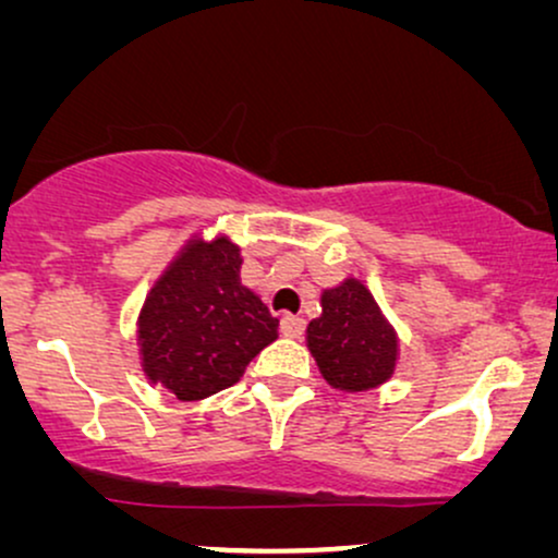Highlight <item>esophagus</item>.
Here are the masks:
<instances>
[{
	"instance_id": "34e87169",
	"label": "esophagus",
	"mask_w": 558,
	"mask_h": 558,
	"mask_svg": "<svg viewBox=\"0 0 558 558\" xmlns=\"http://www.w3.org/2000/svg\"><path fill=\"white\" fill-rule=\"evenodd\" d=\"M281 333H284L287 339H300V336L305 333V318H300V315H284V318H281Z\"/></svg>"
}]
</instances>
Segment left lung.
<instances>
[{
	"label": "left lung",
	"mask_w": 558,
	"mask_h": 558,
	"mask_svg": "<svg viewBox=\"0 0 558 558\" xmlns=\"http://www.w3.org/2000/svg\"><path fill=\"white\" fill-rule=\"evenodd\" d=\"M307 347L323 377L341 390H367L393 375L398 341L373 294L349 279L323 294V315L307 326Z\"/></svg>",
	"instance_id": "8db88e82"
}]
</instances>
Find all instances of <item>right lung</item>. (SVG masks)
Returning a JSON list of instances; mask_svg holds the SVG:
<instances>
[{"mask_svg": "<svg viewBox=\"0 0 558 558\" xmlns=\"http://www.w3.org/2000/svg\"><path fill=\"white\" fill-rule=\"evenodd\" d=\"M238 245L194 243L157 281L140 320L144 369L181 401L230 388L279 320L240 284Z\"/></svg>", "mask_w": 558, "mask_h": 558, "instance_id": "1", "label": "right lung"}]
</instances>
